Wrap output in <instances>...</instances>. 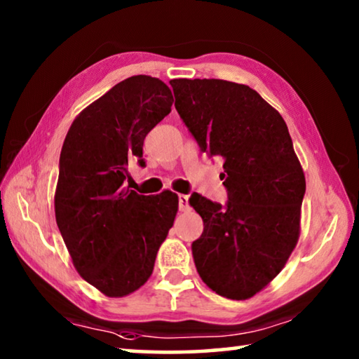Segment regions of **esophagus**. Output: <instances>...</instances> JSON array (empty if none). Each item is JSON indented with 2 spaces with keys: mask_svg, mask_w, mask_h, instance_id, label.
Masks as SVG:
<instances>
[{
  "mask_svg": "<svg viewBox=\"0 0 359 359\" xmlns=\"http://www.w3.org/2000/svg\"><path fill=\"white\" fill-rule=\"evenodd\" d=\"M179 209L182 210V212H187V210H190V201H189V196H187V195L179 196Z\"/></svg>",
  "mask_w": 359,
  "mask_h": 359,
  "instance_id": "1",
  "label": "esophagus"
}]
</instances>
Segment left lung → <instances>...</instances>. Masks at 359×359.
<instances>
[{
	"mask_svg": "<svg viewBox=\"0 0 359 359\" xmlns=\"http://www.w3.org/2000/svg\"><path fill=\"white\" fill-rule=\"evenodd\" d=\"M175 110L209 158L224 161V206L198 193L203 235L191 244L201 280L244 300L283 270L299 240L305 175L283 116L246 84L170 79Z\"/></svg>",
	"mask_w": 359,
	"mask_h": 359,
	"instance_id": "1",
	"label": "left lung"
}]
</instances>
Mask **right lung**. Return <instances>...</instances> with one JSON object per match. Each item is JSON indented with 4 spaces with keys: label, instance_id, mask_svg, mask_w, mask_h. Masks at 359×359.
Listing matches in <instances>:
<instances>
[{
    "label": "right lung",
    "instance_id": "1",
    "mask_svg": "<svg viewBox=\"0 0 359 359\" xmlns=\"http://www.w3.org/2000/svg\"><path fill=\"white\" fill-rule=\"evenodd\" d=\"M172 102L161 79L130 76L79 113L62 147L57 226L83 280L108 297L149 280L177 214L175 193L145 196L123 187L130 161L145 168L144 139Z\"/></svg>",
    "mask_w": 359,
    "mask_h": 359
}]
</instances>
